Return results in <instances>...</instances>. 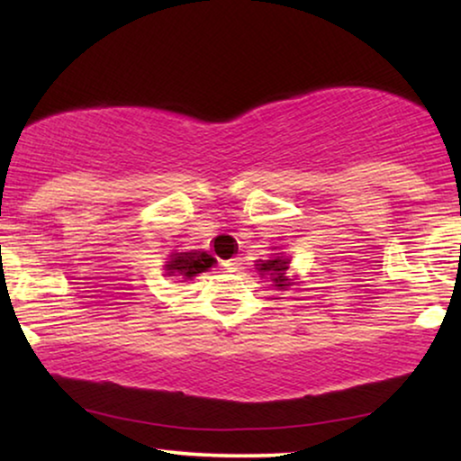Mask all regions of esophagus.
<instances>
[{
    "label": "esophagus",
    "instance_id": "1",
    "mask_svg": "<svg viewBox=\"0 0 461 461\" xmlns=\"http://www.w3.org/2000/svg\"><path fill=\"white\" fill-rule=\"evenodd\" d=\"M222 267H224L226 273H237V270L241 268V260H239V258H232V260L222 262Z\"/></svg>",
    "mask_w": 461,
    "mask_h": 461
}]
</instances>
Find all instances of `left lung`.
<instances>
[{
  "label": "left lung",
  "instance_id": "left-lung-1",
  "mask_svg": "<svg viewBox=\"0 0 461 461\" xmlns=\"http://www.w3.org/2000/svg\"><path fill=\"white\" fill-rule=\"evenodd\" d=\"M289 258L275 254L273 260H260V264H256L258 273L260 275H268L270 279L275 281L276 289H287L289 285H295V279H289L287 270H289Z\"/></svg>",
  "mask_w": 461,
  "mask_h": 461
}]
</instances>
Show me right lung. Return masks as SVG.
<instances>
[{
  "instance_id": "obj_1",
  "label": "right lung",
  "mask_w": 461,
  "mask_h": 461,
  "mask_svg": "<svg viewBox=\"0 0 461 461\" xmlns=\"http://www.w3.org/2000/svg\"><path fill=\"white\" fill-rule=\"evenodd\" d=\"M213 264H216V260L205 251H174L166 264V270L167 276H174V279H193V276L212 268Z\"/></svg>"
}]
</instances>
